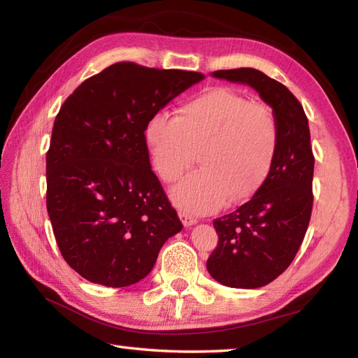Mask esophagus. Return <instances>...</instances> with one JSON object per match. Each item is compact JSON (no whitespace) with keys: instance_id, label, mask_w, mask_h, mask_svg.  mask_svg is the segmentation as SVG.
Masks as SVG:
<instances>
[{"instance_id":"obj_1","label":"esophagus","mask_w":358,"mask_h":358,"mask_svg":"<svg viewBox=\"0 0 358 358\" xmlns=\"http://www.w3.org/2000/svg\"><path fill=\"white\" fill-rule=\"evenodd\" d=\"M178 215H180V220H181V222H183V224L186 227L187 226H192V224H195L196 222H199V220H196L194 215H191V214H189V212H185V210H180Z\"/></svg>"}]
</instances>
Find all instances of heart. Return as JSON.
<instances>
[{
    "label": "heart",
    "instance_id": "heart-1",
    "mask_svg": "<svg viewBox=\"0 0 358 358\" xmlns=\"http://www.w3.org/2000/svg\"><path fill=\"white\" fill-rule=\"evenodd\" d=\"M152 163L172 183L192 166L201 169L172 189V200L192 214L240 203L268 177L278 148V124L268 106L229 87H210L180 104L177 117L158 112L144 126Z\"/></svg>",
    "mask_w": 358,
    "mask_h": 358
}]
</instances>
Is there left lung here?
<instances>
[{"label":"left lung","instance_id":"obj_1","mask_svg":"<svg viewBox=\"0 0 358 358\" xmlns=\"http://www.w3.org/2000/svg\"><path fill=\"white\" fill-rule=\"evenodd\" d=\"M212 75L254 87L278 124V148L268 177L248 203L214 220L218 245L206 263L218 283L255 289L289 268L308 231L314 203L308 117L291 90L260 71L240 67Z\"/></svg>","mask_w":358,"mask_h":358}]
</instances>
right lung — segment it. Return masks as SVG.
I'll return each instance as SVG.
<instances>
[{"label":"right lung","instance_id":"add662e5","mask_svg":"<svg viewBox=\"0 0 358 358\" xmlns=\"http://www.w3.org/2000/svg\"><path fill=\"white\" fill-rule=\"evenodd\" d=\"M203 78L121 62L83 81L62 106L45 154V204L59 252L83 278L131 286L183 229L150 169L144 126Z\"/></svg>","mask_w":358,"mask_h":358}]
</instances>
